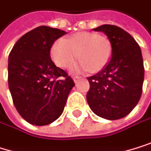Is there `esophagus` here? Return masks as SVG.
Here are the masks:
<instances>
[{
	"label": "esophagus",
	"instance_id": "34e87169",
	"mask_svg": "<svg viewBox=\"0 0 151 151\" xmlns=\"http://www.w3.org/2000/svg\"><path fill=\"white\" fill-rule=\"evenodd\" d=\"M81 80V77H79V76H76V77H74V78H73V81H74L75 83L79 82Z\"/></svg>",
	"mask_w": 151,
	"mask_h": 151
}]
</instances>
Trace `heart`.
I'll return each mask as SVG.
<instances>
[{
	"mask_svg": "<svg viewBox=\"0 0 151 151\" xmlns=\"http://www.w3.org/2000/svg\"><path fill=\"white\" fill-rule=\"evenodd\" d=\"M112 51V44L106 37L95 32H79L69 40H56L52 46L51 55L55 63L61 68L70 66L78 56L81 62L71 67L72 71L90 70L99 72L109 63Z\"/></svg>",
	"mask_w": 151,
	"mask_h": 151,
	"instance_id": "obj_1",
	"label": "heart"
}]
</instances>
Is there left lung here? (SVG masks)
<instances>
[{
  "label": "left lung",
  "instance_id": "8db88e82",
  "mask_svg": "<svg viewBox=\"0 0 151 151\" xmlns=\"http://www.w3.org/2000/svg\"><path fill=\"white\" fill-rule=\"evenodd\" d=\"M94 31L105 33L113 47L107 65L88 77L87 101L90 109L107 120L121 119L136 106L142 92L144 67L141 47L124 29L102 25Z\"/></svg>",
  "mask_w": 151,
  "mask_h": 151
}]
</instances>
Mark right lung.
Wrapping results in <instances>:
<instances>
[{
  "label": "right lung",
  "instance_id": "1",
  "mask_svg": "<svg viewBox=\"0 0 151 151\" xmlns=\"http://www.w3.org/2000/svg\"><path fill=\"white\" fill-rule=\"evenodd\" d=\"M65 34L38 27L22 36L9 55V88L17 111L31 124L47 125L58 119L75 85L50 56L55 41Z\"/></svg>",
  "mask_w": 151,
  "mask_h": 151
}]
</instances>
